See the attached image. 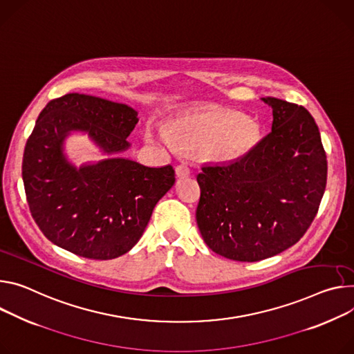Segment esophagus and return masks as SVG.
I'll list each match as a JSON object with an SVG mask.
<instances>
[{
  "instance_id": "1",
  "label": "esophagus",
  "mask_w": 354,
  "mask_h": 354,
  "mask_svg": "<svg viewBox=\"0 0 354 354\" xmlns=\"http://www.w3.org/2000/svg\"><path fill=\"white\" fill-rule=\"evenodd\" d=\"M175 172H176V176L178 178H185V176H189L190 175V168L185 164H180L175 168Z\"/></svg>"
}]
</instances>
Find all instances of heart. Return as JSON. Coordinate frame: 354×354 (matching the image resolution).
<instances>
[{
	"label": "heart",
	"mask_w": 354,
	"mask_h": 354,
	"mask_svg": "<svg viewBox=\"0 0 354 354\" xmlns=\"http://www.w3.org/2000/svg\"><path fill=\"white\" fill-rule=\"evenodd\" d=\"M168 135L147 131L149 141L169 144L179 149H207L209 155L220 160H232L244 155L255 141V127L241 120L236 113L206 109L178 118L168 127Z\"/></svg>",
	"instance_id": "heart-1"
}]
</instances>
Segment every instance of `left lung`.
<instances>
[{"label":"left lung","mask_w":354,"mask_h":354,"mask_svg":"<svg viewBox=\"0 0 354 354\" xmlns=\"http://www.w3.org/2000/svg\"><path fill=\"white\" fill-rule=\"evenodd\" d=\"M271 133L234 162L198 175L196 221L212 251L254 263L298 243L312 224L328 179L326 152L309 111L275 97Z\"/></svg>","instance_id":"1"}]
</instances>
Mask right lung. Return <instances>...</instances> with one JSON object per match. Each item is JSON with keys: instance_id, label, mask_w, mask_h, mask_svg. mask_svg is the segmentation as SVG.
Here are the masks:
<instances>
[{"instance_id": "right-lung-1", "label": "right lung", "mask_w": 354, "mask_h": 354, "mask_svg": "<svg viewBox=\"0 0 354 354\" xmlns=\"http://www.w3.org/2000/svg\"><path fill=\"white\" fill-rule=\"evenodd\" d=\"M137 122L127 104L79 93L41 111L25 145L22 179L30 214L53 244L84 259L111 260L138 243L155 205L175 183L174 168L110 158L76 169L62 148L69 131L79 130L104 152H121Z\"/></svg>"}]
</instances>
